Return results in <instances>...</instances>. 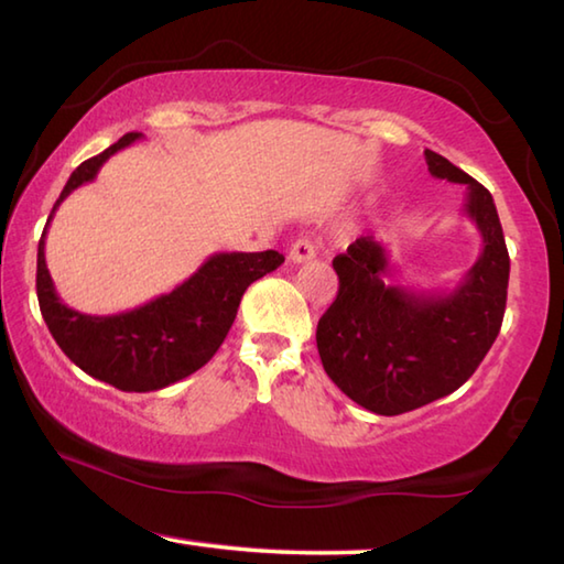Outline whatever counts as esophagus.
Listing matches in <instances>:
<instances>
[{
  "mask_svg": "<svg viewBox=\"0 0 564 564\" xmlns=\"http://www.w3.org/2000/svg\"><path fill=\"white\" fill-rule=\"evenodd\" d=\"M317 256V247L315 243L308 239V237H303V239H299L291 247V253H289V259L293 261V263H308V261H313Z\"/></svg>",
  "mask_w": 564,
  "mask_h": 564,
  "instance_id": "esophagus-1",
  "label": "esophagus"
}]
</instances>
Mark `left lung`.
<instances>
[{"label": "left lung", "instance_id": "1", "mask_svg": "<svg viewBox=\"0 0 564 564\" xmlns=\"http://www.w3.org/2000/svg\"><path fill=\"white\" fill-rule=\"evenodd\" d=\"M432 177L466 184L464 214L480 256L448 291L384 283L389 253L360 237L333 259L337 299L317 321V352L330 380L375 414L412 412L456 392L496 343L506 313L510 259L490 192L446 158L424 150Z\"/></svg>", "mask_w": 564, "mask_h": 564}]
</instances>
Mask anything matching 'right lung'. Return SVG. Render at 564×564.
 I'll list each match as a JSON object with an SVG mask.
<instances>
[{
  "label": "right lung",
  "mask_w": 564,
  "mask_h": 564,
  "mask_svg": "<svg viewBox=\"0 0 564 564\" xmlns=\"http://www.w3.org/2000/svg\"><path fill=\"white\" fill-rule=\"evenodd\" d=\"M140 138V132H128L70 172L48 214L36 253V295L48 333L70 362L122 392H155L207 365L237 317L243 291L285 261L279 251H221L212 253L177 289L132 311L86 315L68 308L46 269L48 224L70 192L94 182L108 158Z\"/></svg>",
  "instance_id": "obj_1"
}]
</instances>
